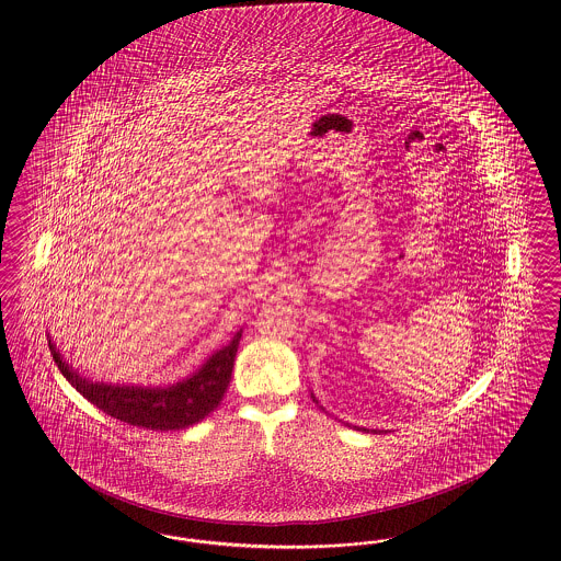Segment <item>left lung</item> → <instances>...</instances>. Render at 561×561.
Returning a JSON list of instances; mask_svg holds the SVG:
<instances>
[{"mask_svg":"<svg viewBox=\"0 0 561 561\" xmlns=\"http://www.w3.org/2000/svg\"><path fill=\"white\" fill-rule=\"evenodd\" d=\"M310 397H312V401H314V403H317V405H319V401H317V397H314V394H312V392H310ZM319 408H321V405H319ZM323 409V408H321ZM359 430H362V432H368V430H366V427H359ZM373 432H376V430H373Z\"/></svg>","mask_w":561,"mask_h":561,"instance_id":"obj_1","label":"left lung"}]
</instances>
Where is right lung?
<instances>
[{"mask_svg":"<svg viewBox=\"0 0 561 561\" xmlns=\"http://www.w3.org/2000/svg\"><path fill=\"white\" fill-rule=\"evenodd\" d=\"M240 337L242 329H238L237 335L228 345L207 357L195 373L167 387L96 382L73 370L51 337L49 350L57 368L66 376L69 385L92 405L125 424L156 432H170L199 424L220 405L221 397L230 385Z\"/></svg>","mask_w":561,"mask_h":561,"instance_id":"obj_1","label":"right lung"}]
</instances>
